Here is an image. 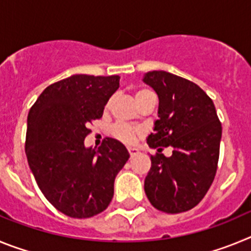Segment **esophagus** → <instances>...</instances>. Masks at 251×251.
Returning a JSON list of instances; mask_svg holds the SVG:
<instances>
[{"mask_svg": "<svg viewBox=\"0 0 251 251\" xmlns=\"http://www.w3.org/2000/svg\"><path fill=\"white\" fill-rule=\"evenodd\" d=\"M128 152H129L130 157H134L136 154H138V150L134 147H128Z\"/></svg>", "mask_w": 251, "mask_h": 251, "instance_id": "1", "label": "esophagus"}]
</instances>
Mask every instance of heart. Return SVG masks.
<instances>
[{
    "label": "heart",
    "mask_w": 251,
    "mask_h": 251,
    "mask_svg": "<svg viewBox=\"0 0 251 251\" xmlns=\"http://www.w3.org/2000/svg\"><path fill=\"white\" fill-rule=\"evenodd\" d=\"M150 90L147 89H142L138 90L136 93V100L137 99L142 98L143 95L150 94ZM110 105V101L106 104V108ZM142 133V129L139 127H136V126H130V124H126V123H119L115 124L114 127L112 128V134L119 141L124 142V143H133L134 139L137 138V136H139Z\"/></svg>",
    "instance_id": "obj_1"
}]
</instances>
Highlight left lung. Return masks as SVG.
I'll return each mask as SVG.
<instances>
[{
  "label": "left lung",
  "instance_id": "1",
  "mask_svg": "<svg viewBox=\"0 0 251 251\" xmlns=\"http://www.w3.org/2000/svg\"><path fill=\"white\" fill-rule=\"evenodd\" d=\"M159 99L154 132L147 138L158 152L151 156L145 191L153 207L167 214L194 208L215 178L221 141V123L211 98L197 84L162 70L145 75ZM174 148L173 156L161 153Z\"/></svg>",
  "mask_w": 251,
  "mask_h": 251
}]
</instances>
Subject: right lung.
<instances>
[{"label":"right lung","mask_w":251,"mask_h":251,"mask_svg":"<svg viewBox=\"0 0 251 251\" xmlns=\"http://www.w3.org/2000/svg\"><path fill=\"white\" fill-rule=\"evenodd\" d=\"M119 79L73 75L49 85L28 112V166L46 200L70 217L104 211L114 195L115 176L129 158L114 138L104 139L98 151L84 146L88 126L101 118Z\"/></svg>","instance_id":"1"}]
</instances>
